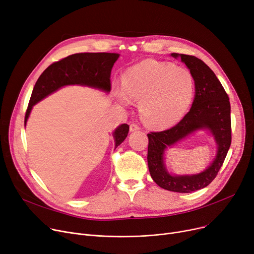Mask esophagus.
Returning <instances> with one entry per match:
<instances>
[{
    "instance_id": "34e87169",
    "label": "esophagus",
    "mask_w": 254,
    "mask_h": 254,
    "mask_svg": "<svg viewBox=\"0 0 254 254\" xmlns=\"http://www.w3.org/2000/svg\"><path fill=\"white\" fill-rule=\"evenodd\" d=\"M141 127L137 125V124H131L130 126H129V130L130 131H137V130H139Z\"/></svg>"
}]
</instances>
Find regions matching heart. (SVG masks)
Here are the masks:
<instances>
[{
    "label": "heart",
    "mask_w": 254,
    "mask_h": 254,
    "mask_svg": "<svg viewBox=\"0 0 254 254\" xmlns=\"http://www.w3.org/2000/svg\"><path fill=\"white\" fill-rule=\"evenodd\" d=\"M194 90V79L188 69L172 63L144 61L124 74L122 87H114V96L125 105L140 102L144 123L153 128H165L188 112Z\"/></svg>",
    "instance_id": "1"
}]
</instances>
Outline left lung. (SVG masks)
Segmentation results:
<instances>
[{"instance_id":"obj_1","label":"left lung","mask_w":254,"mask_h":254,"mask_svg":"<svg viewBox=\"0 0 254 254\" xmlns=\"http://www.w3.org/2000/svg\"><path fill=\"white\" fill-rule=\"evenodd\" d=\"M180 58L194 79L195 93L191 108L182 120L169 129L147 134V162L151 178L162 189L175 192H191L208 186L216 177L232 142L231 104L228 93L209 66L195 57L172 53ZM199 129L209 130L218 145L216 158L203 172L193 176H172L163 163L164 151Z\"/></svg>"}]
</instances>
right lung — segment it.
<instances>
[{
	"instance_id": "1",
	"label": "right lung",
	"mask_w": 254,
	"mask_h": 254,
	"mask_svg": "<svg viewBox=\"0 0 254 254\" xmlns=\"http://www.w3.org/2000/svg\"><path fill=\"white\" fill-rule=\"evenodd\" d=\"M118 58V53L85 52L76 53L51 64L34 86L24 117V126L33 106L63 86L83 85L110 92L111 70ZM128 129L129 127L124 124L113 131L115 148L125 141Z\"/></svg>"
}]
</instances>
